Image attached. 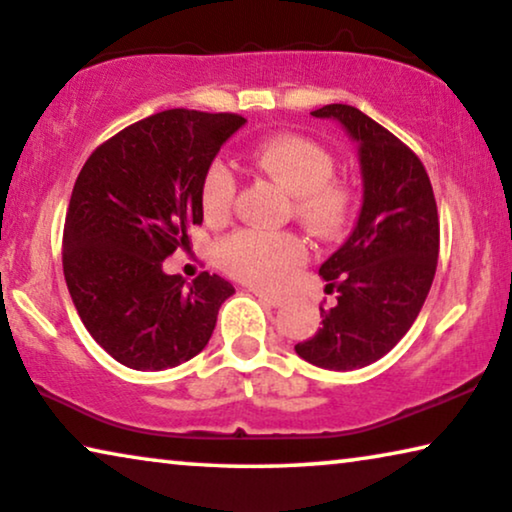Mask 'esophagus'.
I'll return each instance as SVG.
<instances>
[{"label":"esophagus","mask_w":512,"mask_h":512,"mask_svg":"<svg viewBox=\"0 0 512 512\" xmlns=\"http://www.w3.org/2000/svg\"><path fill=\"white\" fill-rule=\"evenodd\" d=\"M255 292V297L262 301V304H266V306H273V308H278V306H283V297H280V294H271V292H264V290H253Z\"/></svg>","instance_id":"esophagus-1"}]
</instances>
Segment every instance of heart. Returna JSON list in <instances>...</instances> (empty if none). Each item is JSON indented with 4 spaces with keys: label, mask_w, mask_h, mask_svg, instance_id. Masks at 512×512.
<instances>
[{
    "label": "heart",
    "mask_w": 512,
    "mask_h": 512,
    "mask_svg": "<svg viewBox=\"0 0 512 512\" xmlns=\"http://www.w3.org/2000/svg\"><path fill=\"white\" fill-rule=\"evenodd\" d=\"M255 167L292 194V211L320 239L341 234L355 211V190L334 178V157L318 141L299 134H278L257 143L250 153ZM236 181L227 164L213 162L201 181V208L213 222L229 218ZM308 255L306 243L292 232L239 229L218 246V262L229 276L257 287H278Z\"/></svg>",
    "instance_id": "heart-1"
}]
</instances>
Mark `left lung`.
Wrapping results in <instances>:
<instances>
[{
	"instance_id": "obj_1",
	"label": "left lung",
	"mask_w": 512,
	"mask_h": 512,
	"mask_svg": "<svg viewBox=\"0 0 512 512\" xmlns=\"http://www.w3.org/2000/svg\"><path fill=\"white\" fill-rule=\"evenodd\" d=\"M315 118L338 120L359 143L364 201L348 241L320 266L336 306H320V329L294 345L320 369L378 362L413 327L434 283L438 211L427 169L406 143L355 106L329 104Z\"/></svg>"
}]
</instances>
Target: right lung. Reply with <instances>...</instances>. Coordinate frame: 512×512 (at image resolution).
I'll return each mask as SVG.
<instances>
[{"mask_svg":"<svg viewBox=\"0 0 512 512\" xmlns=\"http://www.w3.org/2000/svg\"><path fill=\"white\" fill-rule=\"evenodd\" d=\"M243 125L236 113L169 109L125 127L83 164L64 220V280L115 362L164 371L206 348L234 285L208 271L185 283L162 262L204 220L201 181Z\"/></svg>","mask_w":512,"mask_h":512,"instance_id":"obj_1","label":"right lung"}]
</instances>
